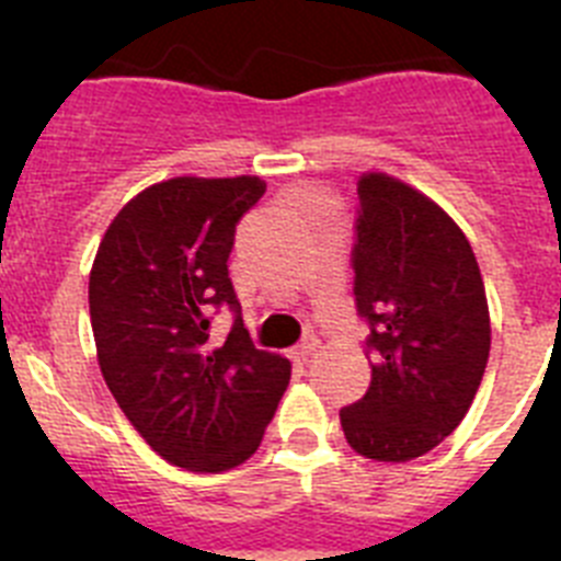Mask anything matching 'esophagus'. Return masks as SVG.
<instances>
[{
	"instance_id": "34e87169",
	"label": "esophagus",
	"mask_w": 561,
	"mask_h": 561,
	"mask_svg": "<svg viewBox=\"0 0 561 561\" xmlns=\"http://www.w3.org/2000/svg\"><path fill=\"white\" fill-rule=\"evenodd\" d=\"M317 351H320V340H317V336H306V340L295 348V354H297V359L306 362L309 356H314Z\"/></svg>"
}]
</instances>
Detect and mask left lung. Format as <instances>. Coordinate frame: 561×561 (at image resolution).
I'll list each match as a JSON object with an SVG mask.
<instances>
[{
    "instance_id": "left-lung-1",
    "label": "left lung",
    "mask_w": 561,
    "mask_h": 561,
    "mask_svg": "<svg viewBox=\"0 0 561 561\" xmlns=\"http://www.w3.org/2000/svg\"><path fill=\"white\" fill-rule=\"evenodd\" d=\"M351 252L356 311L370 325V388L340 410L365 458L404 463L447 438L483 379L492 325L478 257L433 199L362 173Z\"/></svg>"
}]
</instances>
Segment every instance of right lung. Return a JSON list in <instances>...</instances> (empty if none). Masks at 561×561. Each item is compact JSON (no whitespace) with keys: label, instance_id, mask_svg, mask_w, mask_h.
<instances>
[{"label":"right lung","instance_id":"1","mask_svg":"<svg viewBox=\"0 0 561 561\" xmlns=\"http://www.w3.org/2000/svg\"><path fill=\"white\" fill-rule=\"evenodd\" d=\"M266 191L257 176H176L137 193L108 225L89 272L98 365L134 430L187 472H227L264 438L291 362L257 351L227 257ZM237 320L225 343L211 311Z\"/></svg>","mask_w":561,"mask_h":561}]
</instances>
